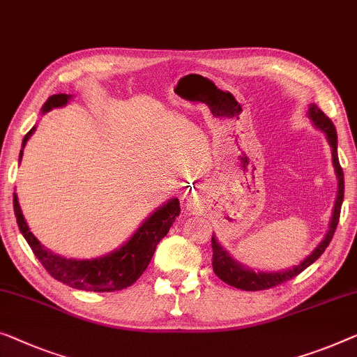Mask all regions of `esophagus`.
<instances>
[{"mask_svg": "<svg viewBox=\"0 0 357 357\" xmlns=\"http://www.w3.org/2000/svg\"><path fill=\"white\" fill-rule=\"evenodd\" d=\"M189 205H190V204H189Z\"/></svg>", "mask_w": 357, "mask_h": 357, "instance_id": "1", "label": "esophagus"}]
</instances>
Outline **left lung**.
Here are the masks:
<instances>
[{
  "instance_id": "8db88e82",
  "label": "left lung",
  "mask_w": 357,
  "mask_h": 357,
  "mask_svg": "<svg viewBox=\"0 0 357 357\" xmlns=\"http://www.w3.org/2000/svg\"><path fill=\"white\" fill-rule=\"evenodd\" d=\"M310 116L314 121V125L327 135V139L332 146V155H333V167L338 176V195L337 202H335V210L331 221V229L326 234V238L319 243V247L307 257L301 264H298L296 268L284 271V273H253V271L243 269L241 264H237L234 259L227 255L226 250L218 243L215 236L211 237V248H213V271L222 282L229 284L236 289L247 290V291H257V290H268L273 289L275 285L284 284V282L296 278L298 274L303 273L307 266H311L321 255L326 252V248L331 243L335 229H337L338 221H340V211H342L343 204V195H344V178H343V169L342 165L338 162V153H337V131L332 120L324 114V112L317 107L316 104H311L310 107Z\"/></svg>"
}]
</instances>
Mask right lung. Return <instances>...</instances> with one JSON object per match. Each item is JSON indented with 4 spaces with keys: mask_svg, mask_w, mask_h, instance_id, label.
<instances>
[{
    "mask_svg": "<svg viewBox=\"0 0 357 357\" xmlns=\"http://www.w3.org/2000/svg\"><path fill=\"white\" fill-rule=\"evenodd\" d=\"M68 99H70V96L67 94L51 96L43 105V114L54 107H62L68 102ZM33 131L35 128H31L25 135L22 149ZM22 153L24 151H20V158H22ZM13 202L19 229L25 241L29 242L31 252L43 264V268L56 280L72 287V289L84 291H115L123 290L135 284L147 269L158 242L167 236L169 227L173 226L174 220L181 213L179 200H169L167 205H163L160 210H157L149 220H146L135 236L116 252L96 259H67L57 257L41 245L38 238L30 232L29 226H26L15 194Z\"/></svg>",
    "mask_w": 357,
    "mask_h": 357,
    "instance_id": "obj_1",
    "label": "right lung"
}]
</instances>
